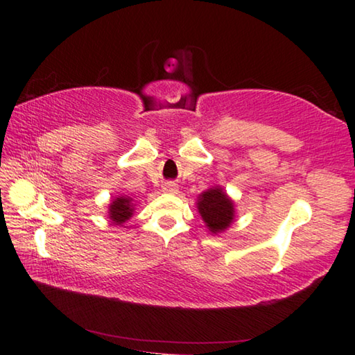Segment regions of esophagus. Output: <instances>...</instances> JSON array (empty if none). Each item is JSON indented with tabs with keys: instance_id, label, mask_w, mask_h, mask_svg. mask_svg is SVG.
Returning <instances> with one entry per match:
<instances>
[{
	"instance_id": "esophagus-1",
	"label": "esophagus",
	"mask_w": 355,
	"mask_h": 355,
	"mask_svg": "<svg viewBox=\"0 0 355 355\" xmlns=\"http://www.w3.org/2000/svg\"><path fill=\"white\" fill-rule=\"evenodd\" d=\"M164 191H168V192H175V191H177V186L173 184V183H168V184H166V187H164Z\"/></svg>"
}]
</instances>
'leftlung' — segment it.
<instances>
[{
  "label": "left lung",
  "mask_w": 355,
  "mask_h": 355,
  "mask_svg": "<svg viewBox=\"0 0 355 355\" xmlns=\"http://www.w3.org/2000/svg\"><path fill=\"white\" fill-rule=\"evenodd\" d=\"M197 207L207 229L215 235L227 229L235 218L233 201L220 186L210 187L206 192H202L198 197Z\"/></svg>",
  "instance_id": "left-lung-1"
}]
</instances>
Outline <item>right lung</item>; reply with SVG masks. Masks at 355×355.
Here are the masks:
<instances>
[{"mask_svg": "<svg viewBox=\"0 0 355 355\" xmlns=\"http://www.w3.org/2000/svg\"><path fill=\"white\" fill-rule=\"evenodd\" d=\"M132 212H134V205H132L131 197H116L110 205L108 215L112 223L117 225H122L132 216Z\"/></svg>", "mask_w": 355, "mask_h": 355, "instance_id": "add662e5", "label": "right lung"}]
</instances>
